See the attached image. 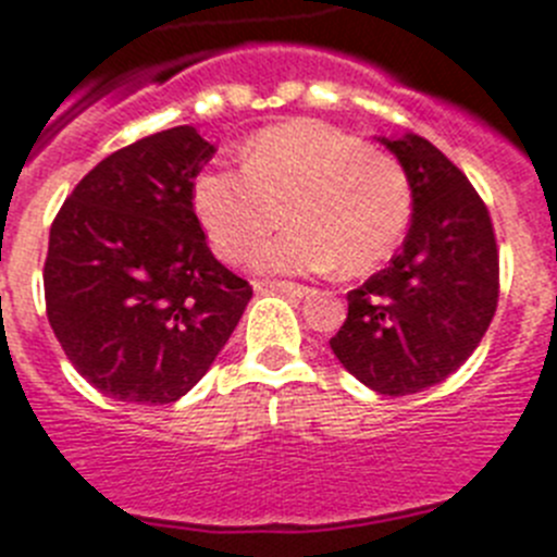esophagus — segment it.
I'll return each instance as SVG.
<instances>
[{"label":"esophagus","mask_w":557,"mask_h":557,"mask_svg":"<svg viewBox=\"0 0 557 557\" xmlns=\"http://www.w3.org/2000/svg\"><path fill=\"white\" fill-rule=\"evenodd\" d=\"M256 287H259V289H275V293H287V295H295V298H304V295L312 293V289L304 287V284L278 282V278H273V282H256Z\"/></svg>","instance_id":"1"}]
</instances>
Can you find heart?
I'll use <instances>...</instances> for the list:
<instances>
[{
	"label": "heart",
	"instance_id": "b5f03b06",
	"mask_svg": "<svg viewBox=\"0 0 557 557\" xmlns=\"http://www.w3.org/2000/svg\"><path fill=\"white\" fill-rule=\"evenodd\" d=\"M243 170H206L191 206L223 262L256 253L268 273L366 275L396 253L412 220V181L387 150L312 120L264 127L239 152Z\"/></svg>",
	"mask_w": 557,
	"mask_h": 557
}]
</instances>
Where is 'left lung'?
I'll return each mask as SVG.
<instances>
[{
    "label": "left lung",
    "mask_w": 557,
    "mask_h": 557,
    "mask_svg": "<svg viewBox=\"0 0 557 557\" xmlns=\"http://www.w3.org/2000/svg\"><path fill=\"white\" fill-rule=\"evenodd\" d=\"M412 181L405 245L362 287L329 339L351 376L382 396L441 385L471 357L499 301V250L488 206L426 139H382Z\"/></svg>",
    "instance_id": "obj_1"
}]
</instances>
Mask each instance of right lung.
<instances>
[{"label": "right lung", "mask_w": 557, "mask_h": 557, "mask_svg": "<svg viewBox=\"0 0 557 557\" xmlns=\"http://www.w3.org/2000/svg\"><path fill=\"white\" fill-rule=\"evenodd\" d=\"M214 145L170 127L102 159L49 228V326L88 385L172 405L228 343L253 287L214 259L191 186Z\"/></svg>", "instance_id": "1"}]
</instances>
